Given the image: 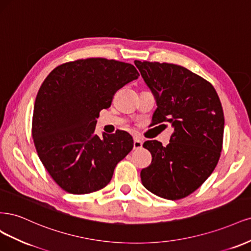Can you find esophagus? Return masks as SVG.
Here are the masks:
<instances>
[{"label": "esophagus", "mask_w": 251, "mask_h": 251, "mask_svg": "<svg viewBox=\"0 0 251 251\" xmlns=\"http://www.w3.org/2000/svg\"><path fill=\"white\" fill-rule=\"evenodd\" d=\"M143 147V142L142 140H140L139 137H134V142H133V149L137 150L141 149Z\"/></svg>", "instance_id": "esophagus-1"}]
</instances>
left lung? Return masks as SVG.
Here are the masks:
<instances>
[{
  "label": "left lung",
  "mask_w": 251,
  "mask_h": 251,
  "mask_svg": "<svg viewBox=\"0 0 251 251\" xmlns=\"http://www.w3.org/2000/svg\"><path fill=\"white\" fill-rule=\"evenodd\" d=\"M157 108L153 124L171 123L174 132L166 147L145 142L151 165L141 172L142 183L168 200L187 197L213 173L222 150L224 115L214 86L190 70L172 63L135 60Z\"/></svg>",
  "instance_id": "obj_1"
}]
</instances>
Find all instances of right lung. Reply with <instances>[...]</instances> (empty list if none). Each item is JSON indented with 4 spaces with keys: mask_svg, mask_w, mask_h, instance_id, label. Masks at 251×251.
<instances>
[{
    "mask_svg": "<svg viewBox=\"0 0 251 251\" xmlns=\"http://www.w3.org/2000/svg\"><path fill=\"white\" fill-rule=\"evenodd\" d=\"M139 76L130 63L87 58L63 63L45 79L34 104L32 137L39 159L62 190L81 195L103 189L132 150L128 132L99 137L95 128L115 93Z\"/></svg>",
    "mask_w": 251,
    "mask_h": 251,
    "instance_id": "1",
    "label": "right lung"
}]
</instances>
